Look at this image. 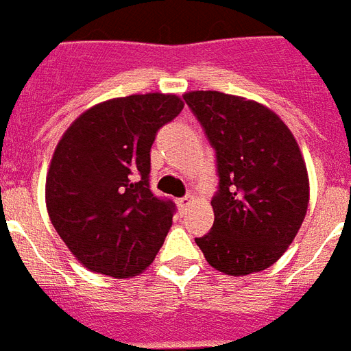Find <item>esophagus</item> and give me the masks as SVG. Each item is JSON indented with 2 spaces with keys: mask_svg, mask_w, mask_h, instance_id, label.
Returning a JSON list of instances; mask_svg holds the SVG:
<instances>
[{
  "mask_svg": "<svg viewBox=\"0 0 351 351\" xmlns=\"http://www.w3.org/2000/svg\"><path fill=\"white\" fill-rule=\"evenodd\" d=\"M191 202H193L191 195H187V197H184V198H178V206H180V209H186Z\"/></svg>",
  "mask_w": 351,
  "mask_h": 351,
  "instance_id": "obj_1",
  "label": "esophagus"
}]
</instances>
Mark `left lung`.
I'll use <instances>...</instances> for the list:
<instances>
[{
    "mask_svg": "<svg viewBox=\"0 0 351 351\" xmlns=\"http://www.w3.org/2000/svg\"><path fill=\"white\" fill-rule=\"evenodd\" d=\"M184 100L217 151L219 193L213 228L195 239L219 271L244 277L273 266L299 233L310 178L293 132L255 100L189 90Z\"/></svg>",
    "mask_w": 351,
    "mask_h": 351,
    "instance_id": "1",
    "label": "left lung"
}]
</instances>
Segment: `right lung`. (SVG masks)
Wrapping results in <instances>:
<instances>
[{"instance_id": "add662e5", "label": "right lung", "mask_w": 351, "mask_h": 351, "mask_svg": "<svg viewBox=\"0 0 351 351\" xmlns=\"http://www.w3.org/2000/svg\"><path fill=\"white\" fill-rule=\"evenodd\" d=\"M184 109L180 96H121L89 107L60 138L45 180L47 213L89 271H145L173 224L175 206L149 189L156 131Z\"/></svg>"}]
</instances>
